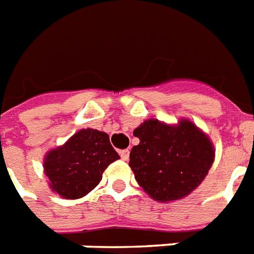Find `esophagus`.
I'll return each instance as SVG.
<instances>
[{"mask_svg": "<svg viewBox=\"0 0 254 254\" xmlns=\"http://www.w3.org/2000/svg\"><path fill=\"white\" fill-rule=\"evenodd\" d=\"M129 154H130V151L127 150V149L120 151V155H121V158H123L124 161H127V159H129Z\"/></svg>", "mask_w": 254, "mask_h": 254, "instance_id": "obj_1", "label": "esophagus"}]
</instances>
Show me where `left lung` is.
Listing matches in <instances>:
<instances>
[{"label":"left lung","mask_w":254,"mask_h":254,"mask_svg":"<svg viewBox=\"0 0 254 254\" xmlns=\"http://www.w3.org/2000/svg\"><path fill=\"white\" fill-rule=\"evenodd\" d=\"M133 134L139 143L131 149L129 166L139 187L161 203L189 196L215 161L211 138L189 119L145 120Z\"/></svg>","instance_id":"8db88e82"}]
</instances>
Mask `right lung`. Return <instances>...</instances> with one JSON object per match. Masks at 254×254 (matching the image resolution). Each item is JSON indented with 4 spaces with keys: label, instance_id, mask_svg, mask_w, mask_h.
<instances>
[{
    "label": "right lung",
    "instance_id": "obj_1",
    "mask_svg": "<svg viewBox=\"0 0 254 254\" xmlns=\"http://www.w3.org/2000/svg\"><path fill=\"white\" fill-rule=\"evenodd\" d=\"M119 158L107 133L87 127L46 153L43 173L54 192L73 200L91 192L105 169Z\"/></svg>",
    "mask_w": 254,
    "mask_h": 254
}]
</instances>
